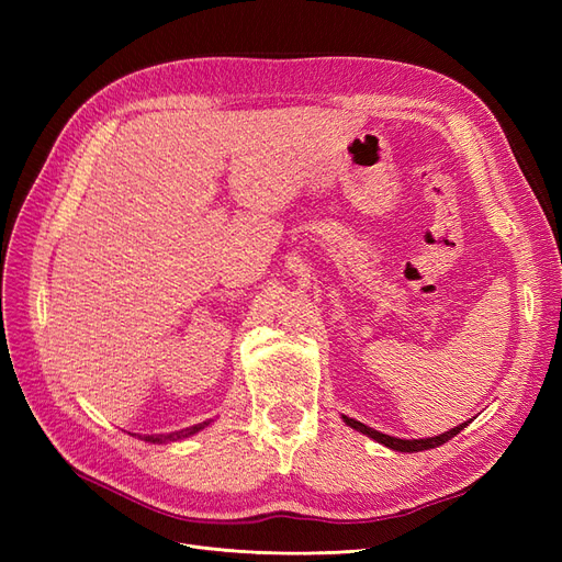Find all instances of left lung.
I'll return each instance as SVG.
<instances>
[{
  "instance_id": "obj_1",
  "label": "left lung",
  "mask_w": 562,
  "mask_h": 562,
  "mask_svg": "<svg viewBox=\"0 0 562 562\" xmlns=\"http://www.w3.org/2000/svg\"><path fill=\"white\" fill-rule=\"evenodd\" d=\"M342 419H345L347 427L356 429L359 434H366L368 438L378 440V443H382V446H386V448H391V450H396V452H422V450L438 448V446L448 443V440L454 438L464 427H469V422H464V424H459V427H454V429H450V431H446V434L431 436V438H396V436H386V434H382V431L370 429V427H366L363 422H356V419H351V417H347V415H342Z\"/></svg>"
}]
</instances>
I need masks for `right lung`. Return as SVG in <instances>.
I'll list each match as a JSON object with an SVG mask.
<instances>
[{
  "label": "right lung",
  "mask_w": 562,
  "mask_h": 562,
  "mask_svg": "<svg viewBox=\"0 0 562 562\" xmlns=\"http://www.w3.org/2000/svg\"><path fill=\"white\" fill-rule=\"evenodd\" d=\"M211 424L209 422H201V424H194V427H187V429H180V431H173V434H151V436H145L143 440H147V443H168V440H180V438H190L194 434H199L201 429H206Z\"/></svg>",
  "instance_id": "add662e5"
}]
</instances>
